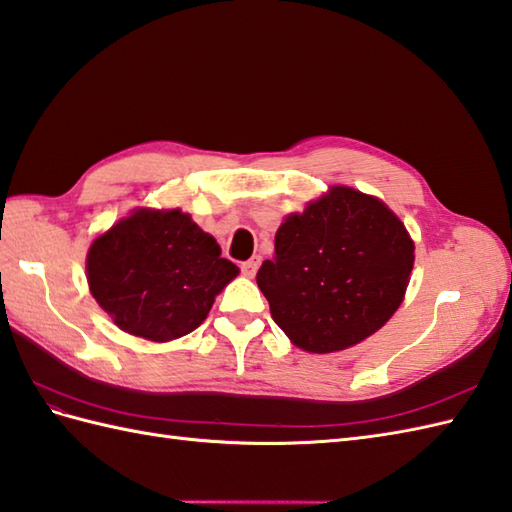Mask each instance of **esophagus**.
<instances>
[{"label":"esophagus","instance_id":"obj_1","mask_svg":"<svg viewBox=\"0 0 512 512\" xmlns=\"http://www.w3.org/2000/svg\"><path fill=\"white\" fill-rule=\"evenodd\" d=\"M259 264H261L259 257H251L248 261H244V264L240 266V268H242V275H244V277H255V272H257V268H259Z\"/></svg>","mask_w":512,"mask_h":512}]
</instances>
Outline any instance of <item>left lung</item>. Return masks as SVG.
Listing matches in <instances>:
<instances>
[{"label":"left lung","mask_w":512,"mask_h":512,"mask_svg":"<svg viewBox=\"0 0 512 512\" xmlns=\"http://www.w3.org/2000/svg\"><path fill=\"white\" fill-rule=\"evenodd\" d=\"M412 264L410 235L382 200L334 187L285 218L257 285L296 347L331 353L386 325L401 305Z\"/></svg>","instance_id":"obj_1"}]
</instances>
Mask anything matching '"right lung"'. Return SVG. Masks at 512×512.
Masks as SVG:
<instances>
[{"instance_id": "obj_1", "label": "right lung", "mask_w": 512, "mask_h": 512, "mask_svg": "<svg viewBox=\"0 0 512 512\" xmlns=\"http://www.w3.org/2000/svg\"><path fill=\"white\" fill-rule=\"evenodd\" d=\"M237 272L181 209H139L100 235L87 255L93 299L117 327L154 342L194 331Z\"/></svg>"}]
</instances>
